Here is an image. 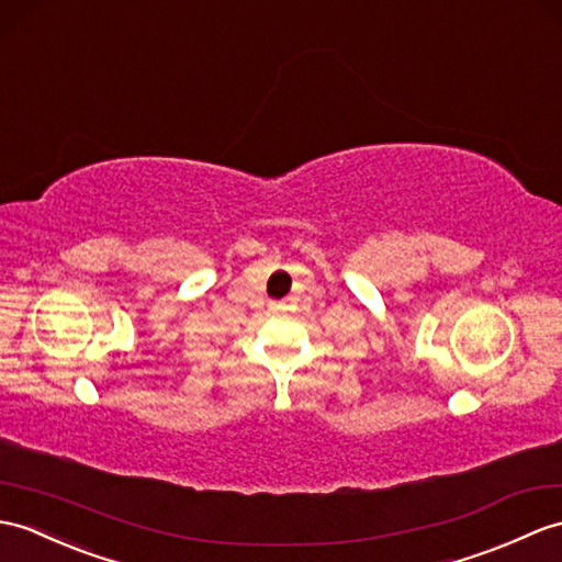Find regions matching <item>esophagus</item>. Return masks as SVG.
Listing matches in <instances>:
<instances>
[{
	"instance_id": "1",
	"label": "esophagus",
	"mask_w": 562,
	"mask_h": 562,
	"mask_svg": "<svg viewBox=\"0 0 562 562\" xmlns=\"http://www.w3.org/2000/svg\"><path fill=\"white\" fill-rule=\"evenodd\" d=\"M270 308H272V311H282V308H284V306H282V304H272V306H270Z\"/></svg>"
}]
</instances>
